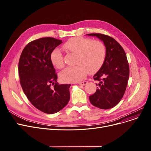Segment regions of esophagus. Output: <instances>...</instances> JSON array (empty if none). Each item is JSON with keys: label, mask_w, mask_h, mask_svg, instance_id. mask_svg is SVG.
<instances>
[{"label": "esophagus", "mask_w": 151, "mask_h": 151, "mask_svg": "<svg viewBox=\"0 0 151 151\" xmlns=\"http://www.w3.org/2000/svg\"><path fill=\"white\" fill-rule=\"evenodd\" d=\"M87 83H88V82L87 81H82V82H79L78 84H80V86H84L86 85Z\"/></svg>", "instance_id": "esophagus-1"}]
</instances>
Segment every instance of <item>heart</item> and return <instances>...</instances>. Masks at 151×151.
<instances>
[{"instance_id":"obj_1","label":"heart","mask_w":151,"mask_h":151,"mask_svg":"<svg viewBox=\"0 0 151 151\" xmlns=\"http://www.w3.org/2000/svg\"><path fill=\"white\" fill-rule=\"evenodd\" d=\"M63 47L77 55L75 61L76 65L67 67L60 73V79L63 83H76L83 80L88 71L93 73L101 68L106 55V47L104 43L81 37L69 39L63 45ZM50 60L58 69L64 67L63 54L59 48H55L51 51Z\"/></svg>"}]
</instances>
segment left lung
Returning a JSON list of instances; mask_svg holds the SVG:
<instances>
[{"instance_id": "8db88e82", "label": "left lung", "mask_w": 151, "mask_h": 151, "mask_svg": "<svg viewBox=\"0 0 151 151\" xmlns=\"http://www.w3.org/2000/svg\"><path fill=\"white\" fill-rule=\"evenodd\" d=\"M104 42L106 55L104 64L93 80L98 82L97 91L89 96L92 105L103 109L116 106L125 93L129 78V65L126 54L116 40L101 34H88Z\"/></svg>"}]
</instances>
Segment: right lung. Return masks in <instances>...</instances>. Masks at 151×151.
Instances as JSON below:
<instances>
[{
	"instance_id": "right-lung-1",
	"label": "right lung",
	"mask_w": 151,
	"mask_h": 151,
	"mask_svg": "<svg viewBox=\"0 0 151 151\" xmlns=\"http://www.w3.org/2000/svg\"><path fill=\"white\" fill-rule=\"evenodd\" d=\"M60 40L44 37L29 43L22 51L18 63L20 83L28 100L46 114L59 112L68 103L71 84H59L50 60L51 51Z\"/></svg>"
}]
</instances>
